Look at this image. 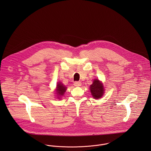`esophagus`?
<instances>
[{"label": "esophagus", "instance_id": "obj_1", "mask_svg": "<svg viewBox=\"0 0 151 151\" xmlns=\"http://www.w3.org/2000/svg\"><path fill=\"white\" fill-rule=\"evenodd\" d=\"M74 86H81V83L80 81H76L74 83Z\"/></svg>", "mask_w": 151, "mask_h": 151}]
</instances>
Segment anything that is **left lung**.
I'll list each match as a JSON object with an SVG mask.
<instances>
[{"mask_svg":"<svg viewBox=\"0 0 151 151\" xmlns=\"http://www.w3.org/2000/svg\"><path fill=\"white\" fill-rule=\"evenodd\" d=\"M90 91L95 99H99L104 93V88L102 84L97 79H95L90 86Z\"/></svg>","mask_w":151,"mask_h":151,"instance_id":"8db88e82","label":"left lung"}]
</instances>
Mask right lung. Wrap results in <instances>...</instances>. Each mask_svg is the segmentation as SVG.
<instances>
[{
	"mask_svg": "<svg viewBox=\"0 0 151 151\" xmlns=\"http://www.w3.org/2000/svg\"><path fill=\"white\" fill-rule=\"evenodd\" d=\"M66 90V87L63 86V84H62L61 83H58L57 84L56 86V94L58 95H59L58 96H63Z\"/></svg>",
	"mask_w": 151,
	"mask_h": 151,
	"instance_id": "1",
	"label": "right lung"
}]
</instances>
